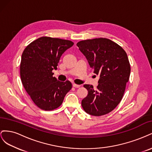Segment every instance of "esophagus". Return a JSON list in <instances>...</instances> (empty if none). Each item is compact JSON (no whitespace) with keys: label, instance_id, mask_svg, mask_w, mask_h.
Instances as JSON below:
<instances>
[{"label":"esophagus","instance_id":"1","mask_svg":"<svg viewBox=\"0 0 152 152\" xmlns=\"http://www.w3.org/2000/svg\"><path fill=\"white\" fill-rule=\"evenodd\" d=\"M73 87H75V88H79V87H80V85L75 84H73Z\"/></svg>","mask_w":152,"mask_h":152}]
</instances>
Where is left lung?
I'll return each instance as SVG.
<instances>
[{"label":"left lung","mask_w":152,"mask_h":152,"mask_svg":"<svg viewBox=\"0 0 152 152\" xmlns=\"http://www.w3.org/2000/svg\"><path fill=\"white\" fill-rule=\"evenodd\" d=\"M77 45L94 73L99 75L96 89L84 85L88 94L82 100V107L91 115H104L115 108L123 98L131 73L127 55L121 46L106 38L81 40Z\"/></svg>","instance_id":"1"}]
</instances>
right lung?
<instances>
[{"label": "right lung", "mask_w": 152, "mask_h": 152, "mask_svg": "<svg viewBox=\"0 0 152 152\" xmlns=\"http://www.w3.org/2000/svg\"><path fill=\"white\" fill-rule=\"evenodd\" d=\"M68 40L42 37L28 44L23 52L20 76L23 86L35 105L50 111L62 104L70 91V81L60 82L53 77L61 55L73 45Z\"/></svg>", "instance_id": "obj_1"}]
</instances>
